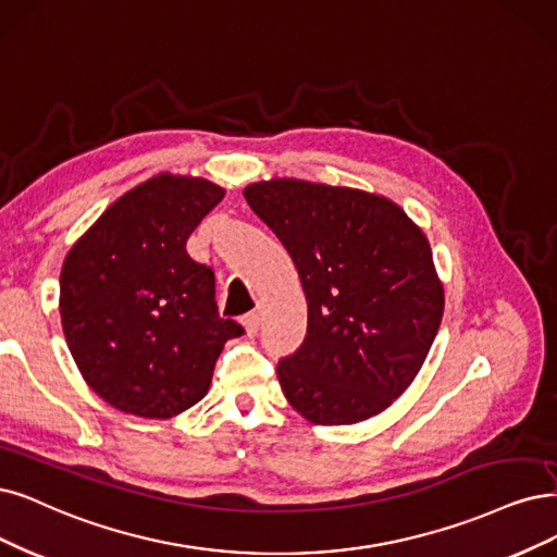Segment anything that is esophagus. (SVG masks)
Returning <instances> with one entry per match:
<instances>
[{
    "instance_id": "obj_1",
    "label": "esophagus",
    "mask_w": 557,
    "mask_h": 557,
    "mask_svg": "<svg viewBox=\"0 0 557 557\" xmlns=\"http://www.w3.org/2000/svg\"><path fill=\"white\" fill-rule=\"evenodd\" d=\"M259 312H250L243 317V327H245V335L247 337H255L259 333Z\"/></svg>"
}]
</instances>
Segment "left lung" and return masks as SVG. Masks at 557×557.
<instances>
[{"instance_id": "1", "label": "left lung", "mask_w": 557, "mask_h": 557, "mask_svg": "<svg viewBox=\"0 0 557 557\" xmlns=\"http://www.w3.org/2000/svg\"><path fill=\"white\" fill-rule=\"evenodd\" d=\"M292 255L307 335L277 364L282 393L314 424L379 416L413 383L445 310L431 247L393 199L271 178L243 190Z\"/></svg>"}]
</instances>
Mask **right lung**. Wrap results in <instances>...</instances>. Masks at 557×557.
Here are the masks:
<instances>
[{
  "instance_id": "1",
  "label": "right lung",
  "mask_w": 557,
  "mask_h": 557,
  "mask_svg": "<svg viewBox=\"0 0 557 557\" xmlns=\"http://www.w3.org/2000/svg\"><path fill=\"white\" fill-rule=\"evenodd\" d=\"M222 197L211 181L162 172L108 206L61 265L71 356L123 413L170 420L188 410L209 393L224 342L243 335L220 319L211 268L185 250Z\"/></svg>"
}]
</instances>
